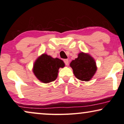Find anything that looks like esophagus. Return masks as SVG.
Listing matches in <instances>:
<instances>
[{"mask_svg": "<svg viewBox=\"0 0 124 124\" xmlns=\"http://www.w3.org/2000/svg\"><path fill=\"white\" fill-rule=\"evenodd\" d=\"M64 62L65 65H66L67 66H68V65H69V60H68V59H64Z\"/></svg>", "mask_w": 124, "mask_h": 124, "instance_id": "esophagus-1", "label": "esophagus"}]
</instances>
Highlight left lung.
<instances>
[{
	"label": "left lung",
	"instance_id": "1",
	"mask_svg": "<svg viewBox=\"0 0 124 124\" xmlns=\"http://www.w3.org/2000/svg\"><path fill=\"white\" fill-rule=\"evenodd\" d=\"M76 78L82 81L88 82L93 78L97 70L95 60L90 54L79 53L78 57L70 63Z\"/></svg>",
	"mask_w": 124,
	"mask_h": 124
}]
</instances>
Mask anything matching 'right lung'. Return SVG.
<instances>
[{
  "mask_svg": "<svg viewBox=\"0 0 124 124\" xmlns=\"http://www.w3.org/2000/svg\"><path fill=\"white\" fill-rule=\"evenodd\" d=\"M64 67V62L61 59L43 53L35 61L33 72L40 82L48 83L56 80L59 68Z\"/></svg>",
  "mask_w": 124,
  "mask_h": 124,
  "instance_id": "right-lung-1",
  "label": "right lung"
}]
</instances>
